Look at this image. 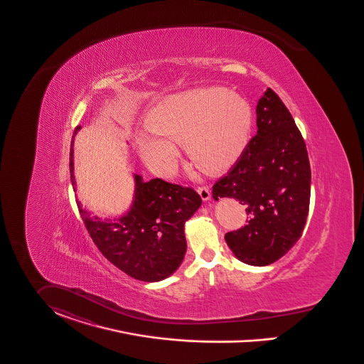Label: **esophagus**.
<instances>
[{
    "label": "esophagus",
    "mask_w": 364,
    "mask_h": 364,
    "mask_svg": "<svg viewBox=\"0 0 364 364\" xmlns=\"http://www.w3.org/2000/svg\"><path fill=\"white\" fill-rule=\"evenodd\" d=\"M197 192L200 194V197L203 198V201H207L211 198V191L208 186H198Z\"/></svg>",
    "instance_id": "1"
}]
</instances>
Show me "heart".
<instances>
[{
    "label": "heart",
    "instance_id": "b5f03b06",
    "mask_svg": "<svg viewBox=\"0 0 364 364\" xmlns=\"http://www.w3.org/2000/svg\"><path fill=\"white\" fill-rule=\"evenodd\" d=\"M245 99L223 88L194 90L166 97L146 114L145 132L135 136L138 154L160 175L171 173L183 145L194 166L223 170L242 154L251 129Z\"/></svg>",
    "mask_w": 364,
    "mask_h": 364
}]
</instances>
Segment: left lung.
Segmentation results:
<instances>
[{
    "mask_svg": "<svg viewBox=\"0 0 364 364\" xmlns=\"http://www.w3.org/2000/svg\"><path fill=\"white\" fill-rule=\"evenodd\" d=\"M257 135L223 178L213 197L245 205L248 220L225 240L248 265L267 267L302 236L311 200V164L305 141L289 109L267 88L257 105Z\"/></svg>",
    "mask_w": 364,
    "mask_h": 364,
    "instance_id": "8db88e82",
    "label": "left lung"
}]
</instances>
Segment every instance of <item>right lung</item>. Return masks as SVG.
I'll list each match as a JSON object with an SVG mask.
<instances>
[{
  "label": "right lung",
  "instance_id": "add662e5",
  "mask_svg": "<svg viewBox=\"0 0 364 364\" xmlns=\"http://www.w3.org/2000/svg\"><path fill=\"white\" fill-rule=\"evenodd\" d=\"M73 171L72 144L70 178L75 185ZM135 186L132 207L122 218L92 217L77 201L78 211L92 242L107 261L136 280L160 282L183 261L185 222L201 205V197L192 188L160 178L144 182L135 175Z\"/></svg>",
  "mask_w": 364,
  "mask_h": 364
}]
</instances>
